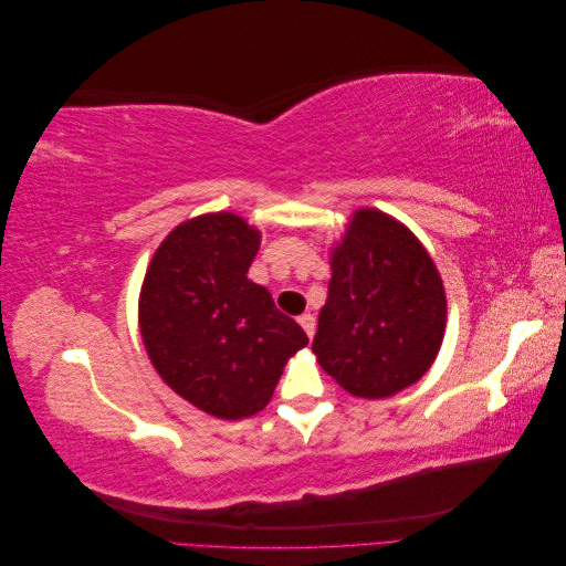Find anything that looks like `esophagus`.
Returning <instances> with one entry per match:
<instances>
[{
  "instance_id": "obj_1",
  "label": "esophagus",
  "mask_w": 566,
  "mask_h": 566,
  "mask_svg": "<svg viewBox=\"0 0 566 566\" xmlns=\"http://www.w3.org/2000/svg\"><path fill=\"white\" fill-rule=\"evenodd\" d=\"M297 321H300V325L304 328V333L310 335V337H314V331H316V321H314V316H312V314H302Z\"/></svg>"
}]
</instances>
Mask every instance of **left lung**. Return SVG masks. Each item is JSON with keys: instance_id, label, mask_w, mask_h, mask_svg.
<instances>
[{"instance_id": "1", "label": "left lung", "mask_w": 566, "mask_h": 566, "mask_svg": "<svg viewBox=\"0 0 566 566\" xmlns=\"http://www.w3.org/2000/svg\"><path fill=\"white\" fill-rule=\"evenodd\" d=\"M331 269L312 342L321 368L361 399L418 382L447 328V293L422 243L394 217L356 210Z\"/></svg>"}]
</instances>
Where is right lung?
Segmentation results:
<instances>
[{
  "instance_id": "right-lung-1",
  "label": "right lung",
  "mask_w": 566,
  "mask_h": 566,
  "mask_svg": "<svg viewBox=\"0 0 566 566\" xmlns=\"http://www.w3.org/2000/svg\"><path fill=\"white\" fill-rule=\"evenodd\" d=\"M260 231L231 212L188 219L153 254L139 297L150 364L181 399L214 418L271 401L306 333L248 279Z\"/></svg>"
}]
</instances>
